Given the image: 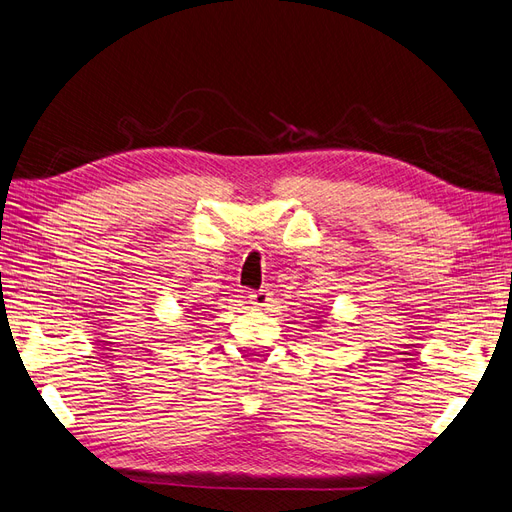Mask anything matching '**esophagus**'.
<instances>
[{"label": "esophagus", "mask_w": 512, "mask_h": 512, "mask_svg": "<svg viewBox=\"0 0 512 512\" xmlns=\"http://www.w3.org/2000/svg\"><path fill=\"white\" fill-rule=\"evenodd\" d=\"M251 304L257 306V308H263V306H270V300H272V293L268 289H259V291H251Z\"/></svg>", "instance_id": "1"}]
</instances>
